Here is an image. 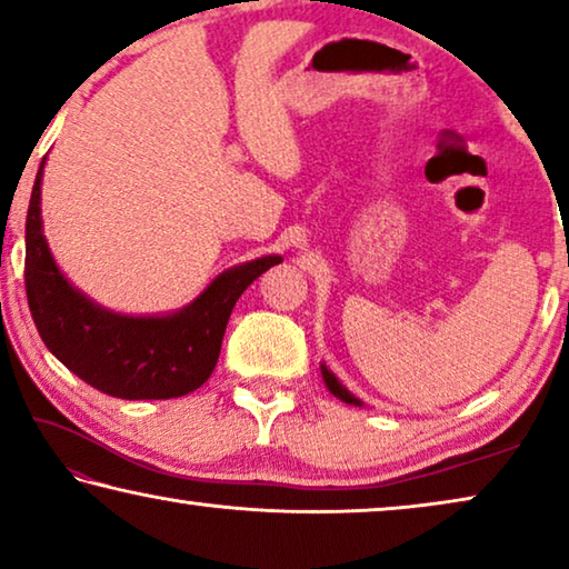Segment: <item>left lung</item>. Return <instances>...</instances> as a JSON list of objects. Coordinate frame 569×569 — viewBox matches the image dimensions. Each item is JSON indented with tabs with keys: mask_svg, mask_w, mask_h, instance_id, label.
Returning a JSON list of instances; mask_svg holds the SVG:
<instances>
[{
	"mask_svg": "<svg viewBox=\"0 0 569 569\" xmlns=\"http://www.w3.org/2000/svg\"><path fill=\"white\" fill-rule=\"evenodd\" d=\"M323 380H326V385H328V390H331V392L336 395V398H341L343 402H353V406H361V402H359L357 398H353V395H351L349 390H346V387H343L339 380H336V377H333L331 372H328L326 367H323Z\"/></svg>",
	"mask_w": 569,
	"mask_h": 569,
	"instance_id": "obj_1",
	"label": "left lung"
}]
</instances>
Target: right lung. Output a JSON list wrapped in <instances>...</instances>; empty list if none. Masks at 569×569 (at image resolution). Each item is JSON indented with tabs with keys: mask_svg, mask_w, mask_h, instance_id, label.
Instances as JSON below:
<instances>
[{
	"mask_svg": "<svg viewBox=\"0 0 569 569\" xmlns=\"http://www.w3.org/2000/svg\"><path fill=\"white\" fill-rule=\"evenodd\" d=\"M40 177L43 163L24 223V292L40 339L73 375L112 398L167 400L197 390L218 365L236 300L282 259L264 257L226 271L174 316H114L73 290L56 269L40 226Z\"/></svg>",
	"mask_w": 569,
	"mask_h": 569,
	"instance_id": "obj_1",
	"label": "right lung"
}]
</instances>
